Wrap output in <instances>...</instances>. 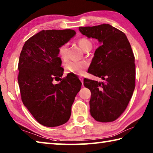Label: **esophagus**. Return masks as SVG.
Segmentation results:
<instances>
[{
    "instance_id": "obj_1",
    "label": "esophagus",
    "mask_w": 153,
    "mask_h": 153,
    "mask_svg": "<svg viewBox=\"0 0 153 153\" xmlns=\"http://www.w3.org/2000/svg\"><path fill=\"white\" fill-rule=\"evenodd\" d=\"M79 79H80V81L82 82V84H83V83H84V79H83V77H79Z\"/></svg>"
}]
</instances>
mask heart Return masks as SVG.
<instances>
[{"instance_id": "1", "label": "heart", "mask_w": 153, "mask_h": 153, "mask_svg": "<svg viewBox=\"0 0 153 153\" xmlns=\"http://www.w3.org/2000/svg\"><path fill=\"white\" fill-rule=\"evenodd\" d=\"M78 45L83 51H86L88 48L92 47V43L90 41L86 38H82L77 40ZM67 44L59 46V55L61 58L65 59L67 53ZM88 66V63L86 61H67L65 64V67L67 71L69 73H73L77 75H82L84 74V71Z\"/></svg>"}]
</instances>
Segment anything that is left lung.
Instances as JSON below:
<instances>
[{
    "instance_id": "8db88e82",
    "label": "left lung",
    "mask_w": 153,
    "mask_h": 153,
    "mask_svg": "<svg viewBox=\"0 0 153 153\" xmlns=\"http://www.w3.org/2000/svg\"><path fill=\"white\" fill-rule=\"evenodd\" d=\"M79 30L100 45L88 72L105 82L84 79V86L91 92L90 115L100 122L113 121L126 110L135 88V58L131 45L125 33L109 24L79 27Z\"/></svg>"
}]
</instances>
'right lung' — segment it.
<instances>
[{
    "label": "right lung",
    "mask_w": 153,
    "mask_h": 153,
    "mask_svg": "<svg viewBox=\"0 0 153 153\" xmlns=\"http://www.w3.org/2000/svg\"><path fill=\"white\" fill-rule=\"evenodd\" d=\"M76 33L73 30H42L25 42L20 53L17 79L22 102L42 126L56 127L67 122L81 88L82 82L74 74L60 78L64 69L59 48ZM58 79L60 82L53 84Z\"/></svg>",
    "instance_id": "add662e5"
}]
</instances>
